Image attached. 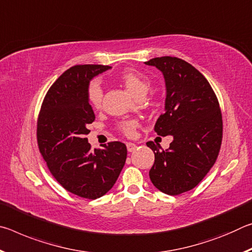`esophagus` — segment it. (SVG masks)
Returning <instances> with one entry per match:
<instances>
[{
    "instance_id": "obj_1",
    "label": "esophagus",
    "mask_w": 252,
    "mask_h": 252,
    "mask_svg": "<svg viewBox=\"0 0 252 252\" xmlns=\"http://www.w3.org/2000/svg\"><path fill=\"white\" fill-rule=\"evenodd\" d=\"M126 149H127V151H129V152L134 151L135 149H136V144L132 143V142H127L126 143Z\"/></svg>"
}]
</instances>
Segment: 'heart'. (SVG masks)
<instances>
[{"mask_svg":"<svg viewBox=\"0 0 252 252\" xmlns=\"http://www.w3.org/2000/svg\"><path fill=\"white\" fill-rule=\"evenodd\" d=\"M119 80L126 88L132 95L138 99L139 96H144L150 87V80L146 75L140 73L139 71L133 69H126L122 71L119 75ZM103 96V91L99 81H93L88 88V101L93 108H99ZM138 122L135 120H127L121 123V131L127 136L134 134Z\"/></svg>","mask_w":252,"mask_h":252,"instance_id":"1","label":"heart"}]
</instances>
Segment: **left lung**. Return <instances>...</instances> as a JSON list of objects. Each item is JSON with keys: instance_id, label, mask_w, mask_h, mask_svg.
Listing matches in <instances>:
<instances>
[{"instance_id": "1", "label": "left lung", "mask_w": 252, "mask_h": 252, "mask_svg": "<svg viewBox=\"0 0 252 252\" xmlns=\"http://www.w3.org/2000/svg\"><path fill=\"white\" fill-rule=\"evenodd\" d=\"M146 64L162 72L167 90L164 113L155 131L173 136L167 150L147 142L155 152L149 176L161 192L177 195L198 186L215 164L222 141V116L211 85L190 63L161 57Z\"/></svg>"}]
</instances>
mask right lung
I'll return each mask as SVG.
<instances>
[{
  "mask_svg": "<svg viewBox=\"0 0 252 252\" xmlns=\"http://www.w3.org/2000/svg\"><path fill=\"white\" fill-rule=\"evenodd\" d=\"M109 65L83 64L66 70L49 89L37 119V144L60 185L85 199L104 195L114 186L126 160L125 143L113 141L91 150L85 135L95 120L88 101L90 81Z\"/></svg>",
  "mask_w": 252,
  "mask_h": 252,
  "instance_id": "obj_1",
  "label": "right lung"
}]
</instances>
